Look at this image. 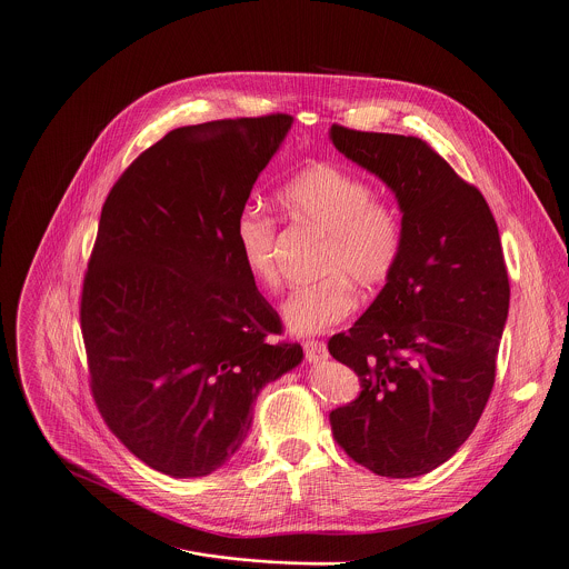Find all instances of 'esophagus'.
<instances>
[{"label":"esophagus","instance_id":"esophagus-1","mask_svg":"<svg viewBox=\"0 0 569 569\" xmlns=\"http://www.w3.org/2000/svg\"><path fill=\"white\" fill-rule=\"evenodd\" d=\"M303 352H306V359H308L310 363H317V361L328 359V348H326L323 341H315V339L303 341Z\"/></svg>","mask_w":569,"mask_h":569}]
</instances>
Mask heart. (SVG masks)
I'll return each instance as SVG.
<instances>
[{
  "label": "heart",
  "instance_id": "1",
  "mask_svg": "<svg viewBox=\"0 0 569 569\" xmlns=\"http://www.w3.org/2000/svg\"><path fill=\"white\" fill-rule=\"evenodd\" d=\"M372 187L357 173L315 162L295 173L277 194L283 212L299 226L326 234L319 257L321 279L295 288L283 301V321L295 335L323 332L346 319L361 288L385 286L402 254V219L393 206L372 199ZM234 241L250 277L266 290L281 286L274 221L257 210H243Z\"/></svg>",
  "mask_w": 569,
  "mask_h": 569
}]
</instances>
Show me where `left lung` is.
<instances>
[{"label": "left lung", "instance_id": "left-lung-1", "mask_svg": "<svg viewBox=\"0 0 569 569\" xmlns=\"http://www.w3.org/2000/svg\"><path fill=\"white\" fill-rule=\"evenodd\" d=\"M402 212V254L368 310L330 337L361 393L330 413L337 445L387 478L447 462L476 429L496 380L509 279L485 197L425 140L330 127Z\"/></svg>", "mask_w": 569, "mask_h": 569}]
</instances>
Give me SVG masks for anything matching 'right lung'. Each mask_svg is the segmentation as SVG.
<instances>
[{"label": "right lung", "mask_w": 569, "mask_h": 569, "mask_svg": "<svg viewBox=\"0 0 569 569\" xmlns=\"http://www.w3.org/2000/svg\"><path fill=\"white\" fill-rule=\"evenodd\" d=\"M292 118L169 131L109 192L82 288L93 400L116 438L171 478L221 469L261 389L301 363L234 241Z\"/></svg>", "instance_id": "obj_1"}]
</instances>
